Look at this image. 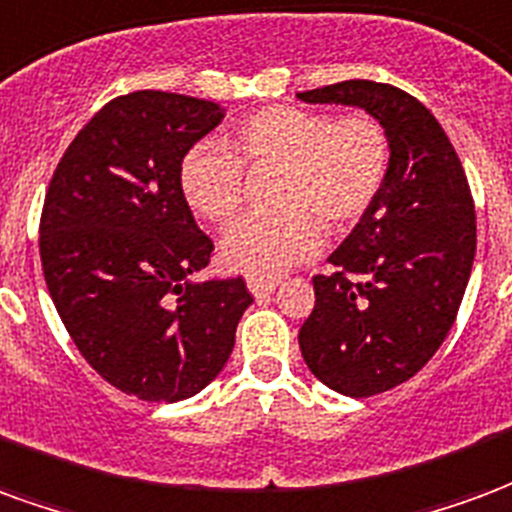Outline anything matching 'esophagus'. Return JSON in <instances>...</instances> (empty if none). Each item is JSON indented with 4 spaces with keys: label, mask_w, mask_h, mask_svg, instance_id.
I'll return each instance as SVG.
<instances>
[{
    "label": "esophagus",
    "mask_w": 512,
    "mask_h": 512,
    "mask_svg": "<svg viewBox=\"0 0 512 512\" xmlns=\"http://www.w3.org/2000/svg\"><path fill=\"white\" fill-rule=\"evenodd\" d=\"M248 289H251L253 297H267L278 289V281L275 278H259V275H251L248 278Z\"/></svg>",
    "instance_id": "1"
}]
</instances>
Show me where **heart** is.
<instances>
[{"label":"heart","instance_id":"obj_1","mask_svg":"<svg viewBox=\"0 0 512 512\" xmlns=\"http://www.w3.org/2000/svg\"><path fill=\"white\" fill-rule=\"evenodd\" d=\"M390 158V136L371 114L333 119L316 108L267 106L234 122L226 147H190L179 160V193L199 218L223 226L242 207L245 171L278 169L270 201L281 210L237 220L220 242L229 270L270 278L322 248V223L343 231L363 218Z\"/></svg>","mask_w":512,"mask_h":512}]
</instances>
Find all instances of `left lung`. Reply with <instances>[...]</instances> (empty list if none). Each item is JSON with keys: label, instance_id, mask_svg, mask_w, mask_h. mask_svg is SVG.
I'll list each match as a JSON object with an SVG mask.
<instances>
[{"label": "left lung", "instance_id": "left-lung-1", "mask_svg": "<svg viewBox=\"0 0 512 512\" xmlns=\"http://www.w3.org/2000/svg\"><path fill=\"white\" fill-rule=\"evenodd\" d=\"M365 108L390 136L384 188L313 278L300 330L311 374L352 398L393 390L423 368L455 322L477 248L475 204L442 125L390 84L341 81L297 95Z\"/></svg>", "mask_w": 512, "mask_h": 512}]
</instances>
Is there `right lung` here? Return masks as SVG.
Listing matches in <instances>:
<instances>
[{
  "instance_id": "add662e5",
  "label": "right lung",
  "mask_w": 512,
  "mask_h": 512,
  "mask_svg": "<svg viewBox=\"0 0 512 512\" xmlns=\"http://www.w3.org/2000/svg\"><path fill=\"white\" fill-rule=\"evenodd\" d=\"M212 100L141 89L100 108L59 160L40 218L51 300L108 384L174 404L223 371L253 297L242 278L190 281L212 240L179 193V160L215 130Z\"/></svg>"
}]
</instances>
